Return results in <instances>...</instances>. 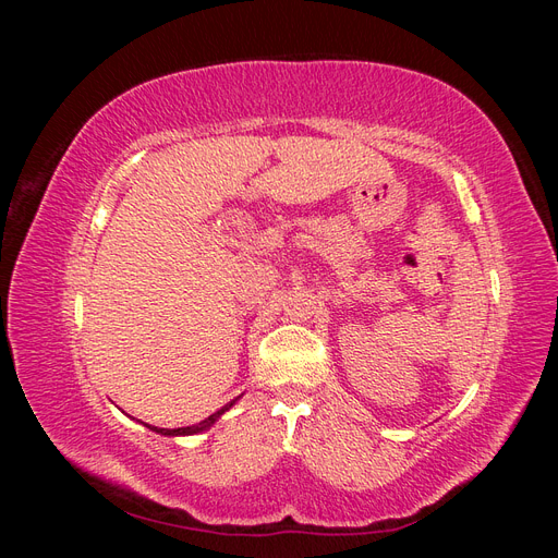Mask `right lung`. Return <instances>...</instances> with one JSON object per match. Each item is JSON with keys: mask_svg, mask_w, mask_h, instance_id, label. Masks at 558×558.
<instances>
[{"mask_svg": "<svg viewBox=\"0 0 558 558\" xmlns=\"http://www.w3.org/2000/svg\"><path fill=\"white\" fill-rule=\"evenodd\" d=\"M234 402V400H232ZM232 402H228L223 410H218L216 414H211L209 418H205V421H199V424H195V426H189V428H174V430H170V428H156V426H148L150 430H156V433H162V435H193V433H202V430H207L214 421L221 416L223 412H228L230 408H232Z\"/></svg>", "mask_w": 558, "mask_h": 558, "instance_id": "right-lung-1", "label": "right lung"}]
</instances>
